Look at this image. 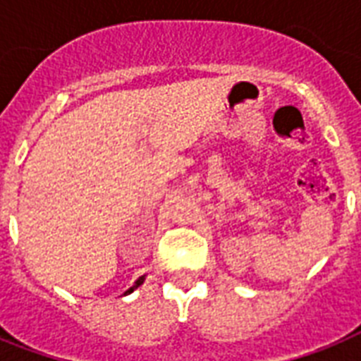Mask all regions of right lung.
<instances>
[{
	"mask_svg": "<svg viewBox=\"0 0 361 361\" xmlns=\"http://www.w3.org/2000/svg\"><path fill=\"white\" fill-rule=\"evenodd\" d=\"M144 279H146V277H144V275H142V277H138V279H136V281H135V285L130 286L129 290L125 292V294H130V292L135 290V288H138V286H140V285H142V283H144Z\"/></svg>",
	"mask_w": 361,
	"mask_h": 361,
	"instance_id": "right-lung-1",
	"label": "right lung"
}]
</instances>
